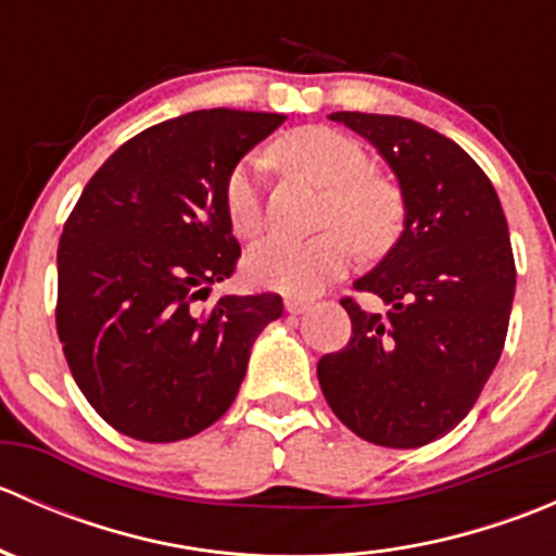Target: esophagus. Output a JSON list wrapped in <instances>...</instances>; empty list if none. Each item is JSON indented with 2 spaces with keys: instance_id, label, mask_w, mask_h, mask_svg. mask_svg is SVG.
Instances as JSON below:
<instances>
[{
  "instance_id": "1",
  "label": "esophagus",
  "mask_w": 556,
  "mask_h": 556,
  "mask_svg": "<svg viewBox=\"0 0 556 556\" xmlns=\"http://www.w3.org/2000/svg\"><path fill=\"white\" fill-rule=\"evenodd\" d=\"M285 309H288L290 314H304L306 309H309V301L295 299V295H288V299H285Z\"/></svg>"
}]
</instances>
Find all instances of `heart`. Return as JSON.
Instances as JSON below:
<instances>
[{
    "instance_id": "obj_1",
    "label": "heart",
    "mask_w": 556,
    "mask_h": 556,
    "mask_svg": "<svg viewBox=\"0 0 556 556\" xmlns=\"http://www.w3.org/2000/svg\"><path fill=\"white\" fill-rule=\"evenodd\" d=\"M271 155L328 188L323 220L339 226L309 239L282 233L261 239L244 255L247 282L288 295H312L346 271L355 255L353 236L363 250L371 252L384 250L395 239L403 220V199L390 179L368 172V155L361 142L336 128L304 126L279 137ZM223 201L231 231L239 239H250L261 228V188L252 161L228 174Z\"/></svg>"
}]
</instances>
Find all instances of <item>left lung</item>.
Segmentation results:
<instances>
[{
    "label": "left lung",
    "instance_id": "obj_1",
    "mask_svg": "<svg viewBox=\"0 0 556 556\" xmlns=\"http://www.w3.org/2000/svg\"><path fill=\"white\" fill-rule=\"evenodd\" d=\"M330 121L382 153L401 182L406 228L355 282L387 309L341 299L352 339L319 357L317 379L352 433L417 450L463 422L501 361L517 288L508 223L490 177L444 134L397 115Z\"/></svg>",
    "mask_w": 556,
    "mask_h": 556
}]
</instances>
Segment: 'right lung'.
<instances>
[{
	"label": "right lung",
	"instance_id": "1",
	"mask_svg": "<svg viewBox=\"0 0 556 556\" xmlns=\"http://www.w3.org/2000/svg\"><path fill=\"white\" fill-rule=\"evenodd\" d=\"M285 115L199 110L144 128L88 179L59 242L55 330L86 401L117 433L169 444L228 412L277 293L223 295L239 242L226 179Z\"/></svg>",
	"mask_w": 556,
	"mask_h": 556
}]
</instances>
